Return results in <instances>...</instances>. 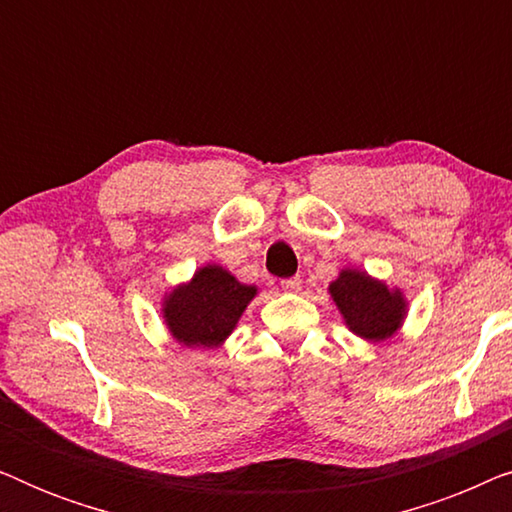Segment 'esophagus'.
Listing matches in <instances>:
<instances>
[{"instance_id":"1","label":"esophagus","mask_w":512,"mask_h":512,"mask_svg":"<svg viewBox=\"0 0 512 512\" xmlns=\"http://www.w3.org/2000/svg\"><path fill=\"white\" fill-rule=\"evenodd\" d=\"M300 286H303V279H300V277L282 279V289H284V291H289V293H296V291H300Z\"/></svg>"}]
</instances>
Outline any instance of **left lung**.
<instances>
[{"instance_id": "obj_1", "label": "left lung", "mask_w": 512, "mask_h": 512, "mask_svg": "<svg viewBox=\"0 0 512 512\" xmlns=\"http://www.w3.org/2000/svg\"><path fill=\"white\" fill-rule=\"evenodd\" d=\"M347 328L368 342H382L401 328L408 303L401 289H389L368 272L345 268L328 286Z\"/></svg>"}]
</instances>
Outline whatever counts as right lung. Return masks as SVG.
Listing matches in <instances>:
<instances>
[{
    "label": "right lung",
    "mask_w": 512,
    "mask_h": 512,
    "mask_svg": "<svg viewBox=\"0 0 512 512\" xmlns=\"http://www.w3.org/2000/svg\"><path fill=\"white\" fill-rule=\"evenodd\" d=\"M258 293L221 265L195 270L191 282L174 286L163 298V319L170 335L184 347H221L235 331L242 312Z\"/></svg>",
    "instance_id": "right-lung-1"
}]
</instances>
